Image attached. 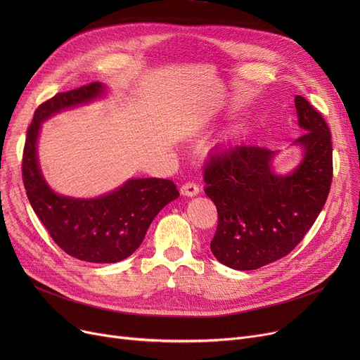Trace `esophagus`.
<instances>
[{
  "instance_id": "esophagus-1",
  "label": "esophagus",
  "mask_w": 360,
  "mask_h": 360,
  "mask_svg": "<svg viewBox=\"0 0 360 360\" xmlns=\"http://www.w3.org/2000/svg\"><path fill=\"white\" fill-rule=\"evenodd\" d=\"M200 193V188L195 182L193 181H188L185 182L182 186H181V194L185 195V197H194Z\"/></svg>"
}]
</instances>
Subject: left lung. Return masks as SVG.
I'll list each match as a JSON object with an SVG mask.
<instances>
[{
    "mask_svg": "<svg viewBox=\"0 0 360 360\" xmlns=\"http://www.w3.org/2000/svg\"><path fill=\"white\" fill-rule=\"evenodd\" d=\"M304 160L288 176L273 172L270 148L239 144L209 159L204 191L217 209L213 255L235 270H257L295 250L312 228L333 182L331 132L305 98L296 96Z\"/></svg>",
    "mask_w": 360,
    "mask_h": 360,
    "instance_id": "8db88e82",
    "label": "left lung"
}]
</instances>
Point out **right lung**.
Segmentation results:
<instances>
[{
    "instance_id": "right-lung-1",
    "label": "right lung",
    "mask_w": 360,
    "mask_h": 360,
    "mask_svg": "<svg viewBox=\"0 0 360 360\" xmlns=\"http://www.w3.org/2000/svg\"><path fill=\"white\" fill-rule=\"evenodd\" d=\"M102 91L103 86L94 82L56 93L37 106L27 128L22 175L32 209L64 252L87 262H118L140 247L156 214L178 198L176 185L169 179L143 178L131 179L120 190L94 200L61 197L46 185L36 155L42 121L98 98Z\"/></svg>"
}]
</instances>
